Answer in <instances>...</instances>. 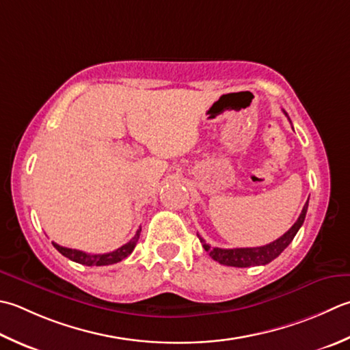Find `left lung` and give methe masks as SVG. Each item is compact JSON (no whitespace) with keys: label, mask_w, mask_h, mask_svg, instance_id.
I'll return each mask as SVG.
<instances>
[{"label":"left lung","mask_w":350,"mask_h":350,"mask_svg":"<svg viewBox=\"0 0 350 350\" xmlns=\"http://www.w3.org/2000/svg\"><path fill=\"white\" fill-rule=\"evenodd\" d=\"M308 200H310V198H308ZM306 211H308V202L305 203L302 212H300L297 221L291 226L290 230L285 232V234L280 238H278L276 241L262 245V247H241V249L211 247L209 244L204 243L203 238L200 237L198 238H200V241L203 243V247L209 253V256L214 259V261L220 262L223 265L239 267V269H243V267H253V265H265L271 262L273 259H276L280 253L288 247L290 243L293 241V238L296 237V234L299 232L300 226H302L305 221Z\"/></svg>","instance_id":"8db88e82"}]
</instances>
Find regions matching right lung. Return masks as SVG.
Listing matches in <instances>:
<instances>
[{"mask_svg":"<svg viewBox=\"0 0 350 350\" xmlns=\"http://www.w3.org/2000/svg\"><path fill=\"white\" fill-rule=\"evenodd\" d=\"M139 234H141V229H138L136 232L135 237L130 239V241L124 245H121L120 249H116L111 253H98V255H92V253H86V252H81V250H75V249H68V247H62V245L53 243L54 247H56L62 255L66 256L68 259H71L74 262H79V264H83V265H111V264H116L122 261V259H126L130 253L133 252L136 243H138L139 239Z\"/></svg>","mask_w":350,"mask_h":350,"instance_id":"1","label":"right lung"}]
</instances>
